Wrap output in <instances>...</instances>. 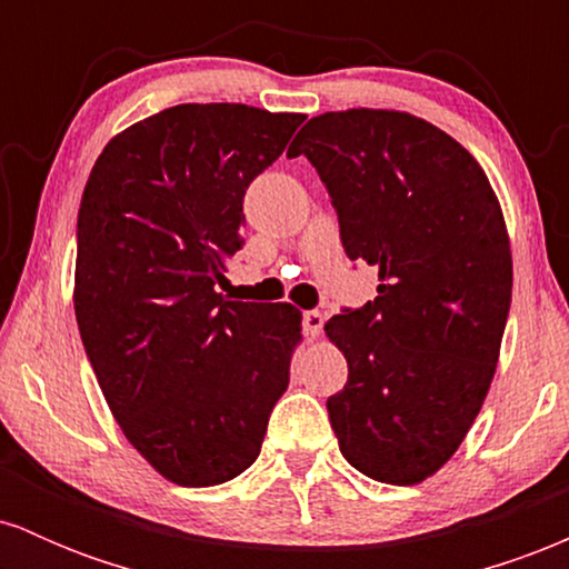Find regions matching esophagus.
<instances>
[{"label":"esophagus","instance_id":"1","mask_svg":"<svg viewBox=\"0 0 569 569\" xmlns=\"http://www.w3.org/2000/svg\"><path fill=\"white\" fill-rule=\"evenodd\" d=\"M323 329V316L318 310H305L302 312V331L307 337H318Z\"/></svg>","mask_w":569,"mask_h":569}]
</instances>
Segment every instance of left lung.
Returning a JSON list of instances; mask_svg holds the SVG:
<instances>
[{
    "label": "left lung",
    "instance_id": "obj_1",
    "mask_svg": "<svg viewBox=\"0 0 569 569\" xmlns=\"http://www.w3.org/2000/svg\"><path fill=\"white\" fill-rule=\"evenodd\" d=\"M321 176L352 262L377 297L326 335L348 358L329 396L339 452L385 485L436 473L473 426L511 307V246L481 166L430 122L350 109L312 117L289 147Z\"/></svg>",
    "mask_w": 569,
    "mask_h": 569
}]
</instances>
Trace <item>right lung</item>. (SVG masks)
Returning a JSON list of instances; mask_svg holds the SVG:
<instances>
[{
	"mask_svg": "<svg viewBox=\"0 0 569 569\" xmlns=\"http://www.w3.org/2000/svg\"><path fill=\"white\" fill-rule=\"evenodd\" d=\"M305 114L179 103L103 147L77 217L74 312L122 433L181 487L253 466L289 388L297 307L217 291L246 189Z\"/></svg>",
	"mask_w": 569,
	"mask_h": 569,
	"instance_id": "obj_1",
	"label": "right lung"
}]
</instances>
